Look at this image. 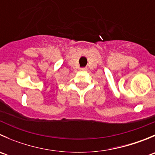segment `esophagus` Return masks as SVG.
<instances>
[{"label": "esophagus", "mask_w": 155, "mask_h": 155, "mask_svg": "<svg viewBox=\"0 0 155 155\" xmlns=\"http://www.w3.org/2000/svg\"><path fill=\"white\" fill-rule=\"evenodd\" d=\"M80 70H82V71H85V70H87V68H81Z\"/></svg>", "instance_id": "esophagus-1"}]
</instances>
